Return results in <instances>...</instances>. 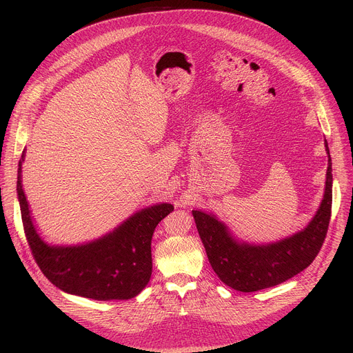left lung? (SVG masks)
<instances>
[{
    "label": "left lung",
    "instance_id": "left-lung-1",
    "mask_svg": "<svg viewBox=\"0 0 353 353\" xmlns=\"http://www.w3.org/2000/svg\"><path fill=\"white\" fill-rule=\"evenodd\" d=\"M328 168L321 205L312 222L281 241L253 245L237 241L215 215L192 211L208 260L219 279L239 292H256L279 285L307 268L327 236L332 207V168L328 143Z\"/></svg>",
    "mask_w": 353,
    "mask_h": 353
}]
</instances>
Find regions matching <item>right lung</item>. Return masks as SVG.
<instances>
[{"label": "right lung", "instance_id": "obj_1", "mask_svg": "<svg viewBox=\"0 0 353 353\" xmlns=\"http://www.w3.org/2000/svg\"><path fill=\"white\" fill-rule=\"evenodd\" d=\"M22 159L17 191L22 223L33 259L44 276L59 289L94 300H128L137 296L152 274L150 241L158 223L174 207L145 208L102 239L82 245H48L37 234L22 188Z\"/></svg>", "mask_w": 353, "mask_h": 353}]
</instances>
